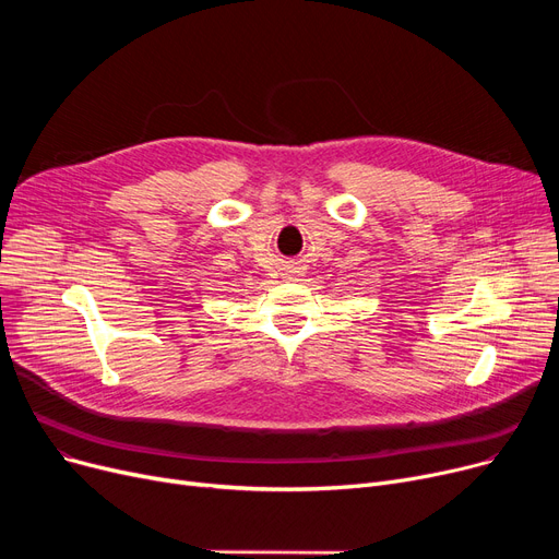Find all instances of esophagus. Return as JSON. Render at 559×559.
Here are the masks:
<instances>
[{
  "mask_svg": "<svg viewBox=\"0 0 559 559\" xmlns=\"http://www.w3.org/2000/svg\"><path fill=\"white\" fill-rule=\"evenodd\" d=\"M283 276L289 281H299L304 276V267H299V264H289V267H285Z\"/></svg>",
  "mask_w": 559,
  "mask_h": 559,
  "instance_id": "obj_1",
  "label": "esophagus"
}]
</instances>
